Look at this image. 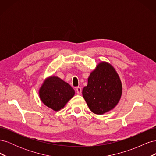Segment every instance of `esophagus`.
I'll list each match as a JSON object with an SVG mask.
<instances>
[{"label":"esophagus","mask_w":156,"mask_h":156,"mask_svg":"<svg viewBox=\"0 0 156 156\" xmlns=\"http://www.w3.org/2000/svg\"><path fill=\"white\" fill-rule=\"evenodd\" d=\"M76 91H77V93L78 94H81V92H82V88L80 87H77L76 88Z\"/></svg>","instance_id":"1"}]
</instances>
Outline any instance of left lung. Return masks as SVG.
I'll return each instance as SVG.
<instances>
[{
	"instance_id": "left-lung-1",
	"label": "left lung",
	"mask_w": 156,
	"mask_h": 156,
	"mask_svg": "<svg viewBox=\"0 0 156 156\" xmlns=\"http://www.w3.org/2000/svg\"><path fill=\"white\" fill-rule=\"evenodd\" d=\"M122 87L119 75L107 62H102L90 75L83 96L90 110L103 115L114 108L122 96Z\"/></svg>"
}]
</instances>
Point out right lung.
Here are the masks:
<instances>
[{
  "label": "right lung",
  "mask_w": 156,
  "mask_h": 156,
  "mask_svg": "<svg viewBox=\"0 0 156 156\" xmlns=\"http://www.w3.org/2000/svg\"><path fill=\"white\" fill-rule=\"evenodd\" d=\"M41 101L57 111L62 108L75 94L73 88L58 77L47 79L39 91Z\"/></svg>",
  "instance_id": "1"
}]
</instances>
